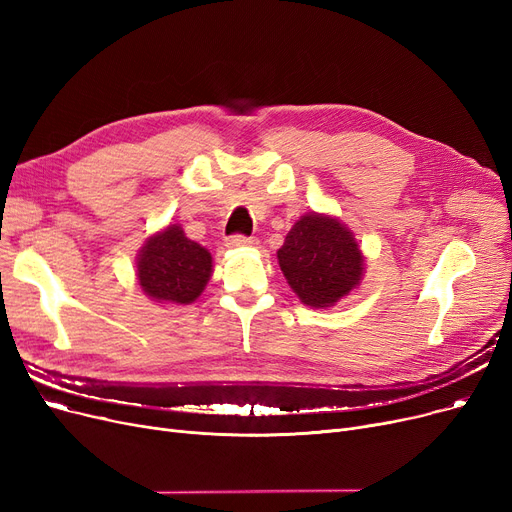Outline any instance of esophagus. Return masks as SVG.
Returning a JSON list of instances; mask_svg holds the SVG:
<instances>
[{
	"label": "esophagus",
	"instance_id": "34e87169",
	"mask_svg": "<svg viewBox=\"0 0 512 512\" xmlns=\"http://www.w3.org/2000/svg\"><path fill=\"white\" fill-rule=\"evenodd\" d=\"M253 245H255L253 238L240 236V234H234L226 240V247H230V249H245V247H253Z\"/></svg>",
	"mask_w": 512,
	"mask_h": 512
}]
</instances>
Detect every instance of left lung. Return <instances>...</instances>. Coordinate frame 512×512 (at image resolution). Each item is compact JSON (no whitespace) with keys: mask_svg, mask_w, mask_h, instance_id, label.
Segmentation results:
<instances>
[{"mask_svg":"<svg viewBox=\"0 0 512 512\" xmlns=\"http://www.w3.org/2000/svg\"><path fill=\"white\" fill-rule=\"evenodd\" d=\"M280 270L311 309H328L361 286L365 257L353 230L336 215L305 213L278 249Z\"/></svg>","mask_w":512,"mask_h":512,"instance_id":"left-lung-1","label":"left lung"}]
</instances>
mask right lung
Here are the masks:
<instances>
[{"label":"right lung","mask_w":512,"mask_h":512,"mask_svg":"<svg viewBox=\"0 0 512 512\" xmlns=\"http://www.w3.org/2000/svg\"><path fill=\"white\" fill-rule=\"evenodd\" d=\"M211 272V253L188 238L180 224L151 234L137 255L139 286L161 307L195 303Z\"/></svg>","instance_id":"right-lung-1"}]
</instances>
